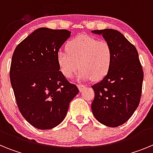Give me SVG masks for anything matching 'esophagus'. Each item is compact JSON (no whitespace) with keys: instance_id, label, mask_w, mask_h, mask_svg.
<instances>
[{"instance_id":"34e87169","label":"esophagus","mask_w":153,"mask_h":153,"mask_svg":"<svg viewBox=\"0 0 153 153\" xmlns=\"http://www.w3.org/2000/svg\"><path fill=\"white\" fill-rule=\"evenodd\" d=\"M77 87L79 88V92H82L83 90V89L86 88V86H83V85H82V84H77Z\"/></svg>"}]
</instances>
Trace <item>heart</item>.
<instances>
[{
    "instance_id": "obj_1",
    "label": "heart",
    "mask_w": 153,
    "mask_h": 153,
    "mask_svg": "<svg viewBox=\"0 0 153 153\" xmlns=\"http://www.w3.org/2000/svg\"><path fill=\"white\" fill-rule=\"evenodd\" d=\"M56 61L61 74L67 79L72 78L79 67L78 79L100 80L110 70L113 51L108 42L81 34L67 43V50L58 51Z\"/></svg>"
}]
</instances>
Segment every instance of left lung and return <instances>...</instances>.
Wrapping results in <instances>:
<instances>
[{"mask_svg":"<svg viewBox=\"0 0 153 153\" xmlns=\"http://www.w3.org/2000/svg\"><path fill=\"white\" fill-rule=\"evenodd\" d=\"M91 32L102 35L113 51L110 70L105 77L92 86L95 92L92 111L100 123L117 127L132 117L140 103L143 71L139 53L135 46L118 30Z\"/></svg>","mask_w":153,"mask_h":153,"instance_id":"1","label":"left lung"}]
</instances>
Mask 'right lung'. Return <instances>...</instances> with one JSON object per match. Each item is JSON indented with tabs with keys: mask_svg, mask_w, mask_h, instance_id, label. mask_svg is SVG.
Segmentation results:
<instances>
[{
	"mask_svg": "<svg viewBox=\"0 0 153 153\" xmlns=\"http://www.w3.org/2000/svg\"><path fill=\"white\" fill-rule=\"evenodd\" d=\"M70 34L67 30L39 28L17 46L12 56L10 78L17 106L36 129L59 125L79 93L56 61L58 51Z\"/></svg>",
	"mask_w": 153,
	"mask_h": 153,
	"instance_id": "add662e5",
	"label": "right lung"
}]
</instances>
